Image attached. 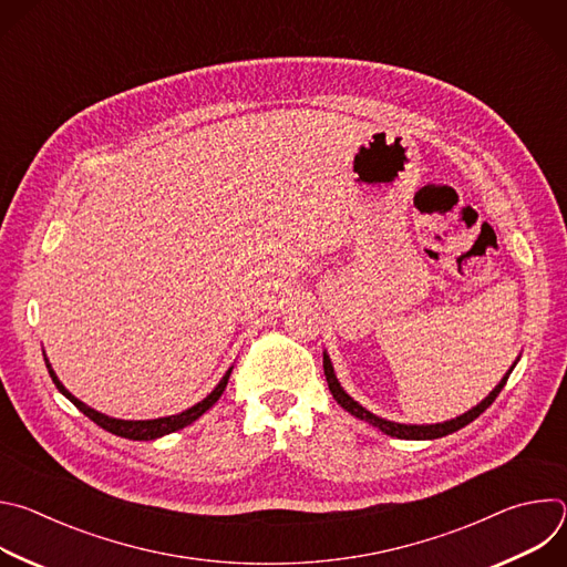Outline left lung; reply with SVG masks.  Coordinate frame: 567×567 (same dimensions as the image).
<instances>
[{
	"mask_svg": "<svg viewBox=\"0 0 567 567\" xmlns=\"http://www.w3.org/2000/svg\"><path fill=\"white\" fill-rule=\"evenodd\" d=\"M322 370H326V379H328V385H330V392L334 394V399L341 403V406H343L348 413H352L354 417H359V420H363V422H370L372 426H377L381 433H385V435H390V437H399V440H437V437H444V435H451V433L464 429L466 424H471L473 420H477L484 411H487V409L492 406V403L496 401V396L501 394V390L505 388V383H507V379H509V374H512L514 368L503 377V381L494 388V392H492L487 399H484V401H480L475 409H471L468 413H464V415H460V417H455V420H451V422L431 424V426L394 424V422H388V420H381V417L372 415L370 411H365V409L361 406V403H357V401L341 388V383L337 381V374H334V368H332V361H330L328 354H322Z\"/></svg>",
	"mask_w": 567,
	"mask_h": 567,
	"instance_id": "left-lung-1",
	"label": "left lung"
}]
</instances>
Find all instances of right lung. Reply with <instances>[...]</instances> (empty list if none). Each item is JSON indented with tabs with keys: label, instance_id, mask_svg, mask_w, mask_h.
Returning a JSON list of instances; mask_svg holds the SVG:
<instances>
[{
	"label": "right lung",
	"instance_id": "obj_1",
	"mask_svg": "<svg viewBox=\"0 0 567 567\" xmlns=\"http://www.w3.org/2000/svg\"><path fill=\"white\" fill-rule=\"evenodd\" d=\"M47 368H49V374H51V379H53V383H55V388L73 403V406L83 413V415H87L94 424H99L101 429H105L107 433H112V435H118V437H125V440H156V437H164V435H168V433H175V431H179V429H184V426H188V424H193L197 417H202L213 403L221 396V392H224V388H226V383H228V377H230V370L224 374V379L219 381V385L204 399V401H199L197 406H193V409H188V411H184V413H179V415H173V417H158V420H147V422H125V420H114V417H107V415H103V413H99V411H94V409H90V406H85L83 401L80 399H75L60 381H58V377H55V372L51 370V365L47 363Z\"/></svg>",
	"mask_w": 567,
	"mask_h": 567
}]
</instances>
